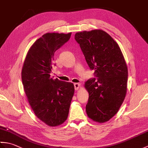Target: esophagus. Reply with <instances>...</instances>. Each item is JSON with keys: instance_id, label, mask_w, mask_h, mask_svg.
Listing matches in <instances>:
<instances>
[{"instance_id": "34e87169", "label": "esophagus", "mask_w": 148, "mask_h": 148, "mask_svg": "<svg viewBox=\"0 0 148 148\" xmlns=\"http://www.w3.org/2000/svg\"><path fill=\"white\" fill-rule=\"evenodd\" d=\"M74 88L76 90H77L80 88V84L79 83H74Z\"/></svg>"}]
</instances>
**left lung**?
<instances>
[{
    "label": "left lung",
    "instance_id": "obj_1",
    "mask_svg": "<svg viewBox=\"0 0 148 148\" xmlns=\"http://www.w3.org/2000/svg\"><path fill=\"white\" fill-rule=\"evenodd\" d=\"M74 38L97 77L84 84L89 93L87 115L97 122L108 121L118 112L126 95L128 69L123 55L118 44L103 30L77 32Z\"/></svg>",
    "mask_w": 148,
    "mask_h": 148
}]
</instances>
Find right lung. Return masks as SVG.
Here are the masks:
<instances>
[{
	"mask_svg": "<svg viewBox=\"0 0 148 148\" xmlns=\"http://www.w3.org/2000/svg\"><path fill=\"white\" fill-rule=\"evenodd\" d=\"M71 36V33L44 34L31 46L22 69V83L31 108L50 127L58 126L67 119L74 95L73 83L50 76L55 52Z\"/></svg>",
	"mask_w": 148,
	"mask_h": 148,
	"instance_id": "add662e5",
	"label": "right lung"
}]
</instances>
